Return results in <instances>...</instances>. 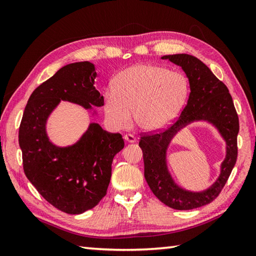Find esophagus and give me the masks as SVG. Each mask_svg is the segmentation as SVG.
<instances>
[{"instance_id": "esophagus-1", "label": "esophagus", "mask_w": 256, "mask_h": 256, "mask_svg": "<svg viewBox=\"0 0 256 256\" xmlns=\"http://www.w3.org/2000/svg\"><path fill=\"white\" fill-rule=\"evenodd\" d=\"M124 140H126L128 143H135V142H136V138H135L134 135H132V134H125Z\"/></svg>"}]
</instances>
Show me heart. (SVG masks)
<instances>
[{"label": "heart", "mask_w": 256, "mask_h": 256, "mask_svg": "<svg viewBox=\"0 0 256 256\" xmlns=\"http://www.w3.org/2000/svg\"><path fill=\"white\" fill-rule=\"evenodd\" d=\"M189 79L180 72L157 64H136L120 72L113 91H106L103 111L114 128H128L132 121L144 131H158L170 125L186 104Z\"/></svg>", "instance_id": "b5f03b06"}]
</instances>
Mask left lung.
I'll list each match as a JSON object with an SVG mask.
<instances>
[{"label":"left lung","instance_id":"8db88e82","mask_svg":"<svg viewBox=\"0 0 256 256\" xmlns=\"http://www.w3.org/2000/svg\"><path fill=\"white\" fill-rule=\"evenodd\" d=\"M182 67L190 84V94L177 121L165 131L143 135L140 148L143 152L144 176L152 192L162 204L176 210H190L214 201L229 178L238 157V118L226 86L206 64L192 55L176 54L162 56ZM212 124L226 142V158L217 180L202 192H190L177 185L166 166V150L174 135L192 122Z\"/></svg>","mask_w":256,"mask_h":256}]
</instances>
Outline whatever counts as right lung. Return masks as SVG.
<instances>
[{
    "instance_id": "obj_1",
    "label": "right lung",
    "mask_w": 256,
    "mask_h": 256,
    "mask_svg": "<svg viewBox=\"0 0 256 256\" xmlns=\"http://www.w3.org/2000/svg\"><path fill=\"white\" fill-rule=\"evenodd\" d=\"M96 77L89 62L66 64L32 91L20 125L27 179L48 202L69 214H80L100 202L110 184L114 156L124 148L121 134L108 133L98 123H90L72 145L57 146L48 138L47 120L60 101L86 110L103 106Z\"/></svg>"
}]
</instances>
